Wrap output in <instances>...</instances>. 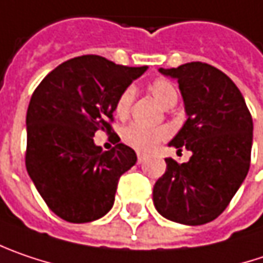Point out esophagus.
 I'll return each mask as SVG.
<instances>
[{
    "label": "esophagus",
    "mask_w": 263,
    "mask_h": 263,
    "mask_svg": "<svg viewBox=\"0 0 263 263\" xmlns=\"http://www.w3.org/2000/svg\"><path fill=\"white\" fill-rule=\"evenodd\" d=\"M137 159H138V163L144 162V159H146V153H141V152H137Z\"/></svg>",
    "instance_id": "34e87169"
}]
</instances>
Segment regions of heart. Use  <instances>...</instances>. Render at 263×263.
<instances>
[{
	"mask_svg": "<svg viewBox=\"0 0 263 263\" xmlns=\"http://www.w3.org/2000/svg\"><path fill=\"white\" fill-rule=\"evenodd\" d=\"M150 93L155 97V100L158 101L165 108H171L176 105L178 100V90L177 86L173 82L166 80V79H156L153 80L148 86ZM135 98V92L132 87H126L116 101L115 105V111L119 117H126L129 115L132 107V102ZM120 137L123 140V143H126L128 146L134 147L137 150H152L158 146L162 140L168 137V129L166 128H146L143 125L138 123H131L128 126H125Z\"/></svg>",
	"mask_w": 263,
	"mask_h": 263,
	"instance_id": "heart-1",
	"label": "heart"
}]
</instances>
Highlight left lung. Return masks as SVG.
<instances>
[{"label":"left lung","mask_w":263,"mask_h":263,"mask_svg":"<svg viewBox=\"0 0 263 263\" xmlns=\"http://www.w3.org/2000/svg\"><path fill=\"white\" fill-rule=\"evenodd\" d=\"M177 79L187 120L170 146L192 156L178 163L166 158L155 183L153 204L177 223H209L229 205L250 168L253 120L235 83L216 67L189 62L159 68Z\"/></svg>","instance_id":"left-lung-1"}]
</instances>
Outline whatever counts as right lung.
I'll return each mask as SVG.
<instances>
[{
	"label": "right lung",
	"mask_w": 263,
	"mask_h": 263,
	"mask_svg": "<svg viewBox=\"0 0 263 263\" xmlns=\"http://www.w3.org/2000/svg\"><path fill=\"white\" fill-rule=\"evenodd\" d=\"M146 70L83 54L58 65L34 90L26 111V171L61 219L86 223L113 207L119 178L137 155L123 143L104 152L93 135L111 132L119 95Z\"/></svg>",
	"instance_id": "1"
}]
</instances>
